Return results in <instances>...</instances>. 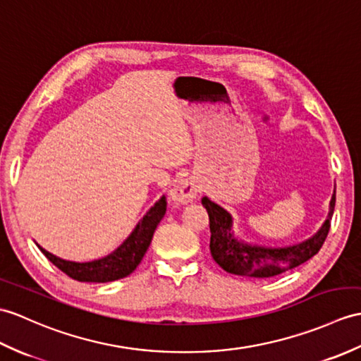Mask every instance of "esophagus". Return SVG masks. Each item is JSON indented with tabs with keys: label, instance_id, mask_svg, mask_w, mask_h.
<instances>
[{
	"label": "esophagus",
	"instance_id": "esophagus-1",
	"mask_svg": "<svg viewBox=\"0 0 361 361\" xmlns=\"http://www.w3.org/2000/svg\"><path fill=\"white\" fill-rule=\"evenodd\" d=\"M197 192H198V186L194 180L183 178L175 183L173 189L171 190V197L175 203L186 204V203H190V201L197 197Z\"/></svg>",
	"mask_w": 361,
	"mask_h": 361
}]
</instances>
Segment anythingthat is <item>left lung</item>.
I'll return each instance as SVG.
<instances>
[{
	"label": "left lung",
	"instance_id": "8db88e82",
	"mask_svg": "<svg viewBox=\"0 0 361 361\" xmlns=\"http://www.w3.org/2000/svg\"><path fill=\"white\" fill-rule=\"evenodd\" d=\"M201 203L209 215L211 228V254L215 263L226 272L255 279H269L279 274L294 269L312 258L322 249L331 228V219L335 207V190L329 203L328 219L315 235L309 240L286 247H263L247 245L233 235L231 214L207 197Z\"/></svg>",
	"mask_w": 361,
	"mask_h": 361
}]
</instances>
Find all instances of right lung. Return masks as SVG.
<instances>
[{
    "label": "right lung",
    "mask_w": 361,
    "mask_h": 361,
    "mask_svg": "<svg viewBox=\"0 0 361 361\" xmlns=\"http://www.w3.org/2000/svg\"><path fill=\"white\" fill-rule=\"evenodd\" d=\"M166 197H161L142 216V220L137 224V228L126 238L123 245L104 258L87 263H75L58 258L41 246L38 247L47 257L49 262H52L58 269L77 281L107 283L124 279V276L135 271L137 266L141 263L142 257L149 249L150 241H152L157 226L166 214Z\"/></svg>",
    "instance_id": "right-lung-1"
}]
</instances>
